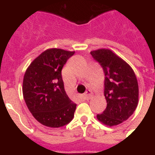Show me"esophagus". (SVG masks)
<instances>
[{
	"label": "esophagus",
	"instance_id": "obj_1",
	"mask_svg": "<svg viewBox=\"0 0 155 155\" xmlns=\"http://www.w3.org/2000/svg\"><path fill=\"white\" fill-rule=\"evenodd\" d=\"M92 96H93V93L91 91H87V92L84 94V95H83V97H84V98H85L86 100L91 99V98L92 97Z\"/></svg>",
	"mask_w": 155,
	"mask_h": 155
}]
</instances>
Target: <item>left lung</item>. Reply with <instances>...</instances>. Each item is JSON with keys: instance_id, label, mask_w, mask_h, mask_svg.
Instances as JSON below:
<instances>
[{"instance_id": "8db88e82", "label": "left lung", "mask_w": 155, "mask_h": 155, "mask_svg": "<svg viewBox=\"0 0 155 155\" xmlns=\"http://www.w3.org/2000/svg\"><path fill=\"white\" fill-rule=\"evenodd\" d=\"M91 54L104 73V94L107 107L97 118L106 126L121 124L134 114L138 104L139 87L135 73L111 50L98 49Z\"/></svg>"}]
</instances>
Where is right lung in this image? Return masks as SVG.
<instances>
[{
	"mask_svg": "<svg viewBox=\"0 0 155 155\" xmlns=\"http://www.w3.org/2000/svg\"><path fill=\"white\" fill-rule=\"evenodd\" d=\"M75 51L51 48L33 60L25 71L22 93L25 104L36 119L48 127L69 123L76 104L64 88L61 69Z\"/></svg>",
	"mask_w": 155,
	"mask_h": 155,
	"instance_id": "add662e5",
	"label": "right lung"
}]
</instances>
